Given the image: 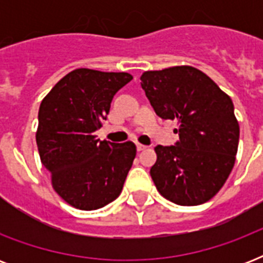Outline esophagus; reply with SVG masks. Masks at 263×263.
<instances>
[{
    "label": "esophagus",
    "mask_w": 263,
    "mask_h": 263,
    "mask_svg": "<svg viewBox=\"0 0 263 263\" xmlns=\"http://www.w3.org/2000/svg\"><path fill=\"white\" fill-rule=\"evenodd\" d=\"M147 148V146H144V144H140V143H136V150L138 152H143V150H146Z\"/></svg>",
    "instance_id": "esophagus-1"
}]
</instances>
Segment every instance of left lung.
I'll return each instance as SVG.
<instances>
[{
  "label": "left lung",
  "instance_id": "left-lung-1",
  "mask_svg": "<svg viewBox=\"0 0 263 263\" xmlns=\"http://www.w3.org/2000/svg\"><path fill=\"white\" fill-rule=\"evenodd\" d=\"M140 84L157 116L177 120L176 146L154 147L152 179L161 195L180 206L208 202L232 172L239 123L232 99L206 73L188 65L146 71Z\"/></svg>",
  "mask_w": 263,
  "mask_h": 263
}]
</instances>
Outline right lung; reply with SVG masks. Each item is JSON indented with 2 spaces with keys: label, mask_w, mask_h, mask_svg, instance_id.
Returning <instances> with one entry per match:
<instances>
[{
  "label": "right lung",
  "mask_w": 263,
  "mask_h": 263,
  "mask_svg": "<svg viewBox=\"0 0 263 263\" xmlns=\"http://www.w3.org/2000/svg\"><path fill=\"white\" fill-rule=\"evenodd\" d=\"M131 80L127 72L79 68L64 76L41 102L39 157L54 191L73 208L97 210L123 190L136 146L99 140L94 132L106 120L116 92Z\"/></svg>",
  "instance_id": "right-lung-1"
}]
</instances>
